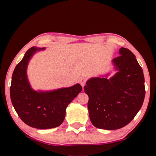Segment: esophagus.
Instances as JSON below:
<instances>
[{
	"label": "esophagus",
	"mask_w": 156,
	"mask_h": 156,
	"mask_svg": "<svg viewBox=\"0 0 156 156\" xmlns=\"http://www.w3.org/2000/svg\"><path fill=\"white\" fill-rule=\"evenodd\" d=\"M79 82H80V84H81V86L83 87L87 82V78L85 77H81L80 79H79Z\"/></svg>",
	"instance_id": "1"
}]
</instances>
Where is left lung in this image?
Listing matches in <instances>:
<instances>
[{
	"mask_svg": "<svg viewBox=\"0 0 156 156\" xmlns=\"http://www.w3.org/2000/svg\"><path fill=\"white\" fill-rule=\"evenodd\" d=\"M120 56L113 62L118 72L107 78H93L84 90L88 95V109L91 123L97 128L114 130L133 119L145 96L143 71L130 50L121 47Z\"/></svg>",
	"mask_w": 156,
	"mask_h": 156,
	"instance_id": "left-lung-1",
	"label": "left lung"
}]
</instances>
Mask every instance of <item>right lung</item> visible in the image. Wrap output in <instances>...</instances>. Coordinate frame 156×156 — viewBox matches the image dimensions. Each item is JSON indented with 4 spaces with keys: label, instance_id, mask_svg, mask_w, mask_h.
Instances as JSON below:
<instances>
[{
    "label": "right lung",
    "instance_id": "add662e5",
    "mask_svg": "<svg viewBox=\"0 0 156 156\" xmlns=\"http://www.w3.org/2000/svg\"><path fill=\"white\" fill-rule=\"evenodd\" d=\"M31 47L16 66L12 74L10 97L20 118L31 127L46 129L57 127L62 123L68 105L82 91L80 84L49 92H37L28 83L27 67L37 50Z\"/></svg>",
    "mask_w": 156,
    "mask_h": 156
}]
</instances>
